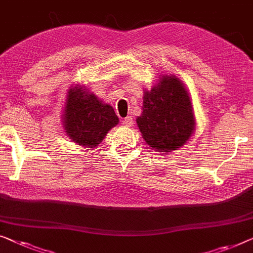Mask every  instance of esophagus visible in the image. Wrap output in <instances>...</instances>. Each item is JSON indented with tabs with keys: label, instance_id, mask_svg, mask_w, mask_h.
<instances>
[{
	"label": "esophagus",
	"instance_id": "obj_1",
	"mask_svg": "<svg viewBox=\"0 0 253 253\" xmlns=\"http://www.w3.org/2000/svg\"><path fill=\"white\" fill-rule=\"evenodd\" d=\"M122 122H123V126H124L129 127V126H131L133 124V120H132V118H131V116H127V118L124 119Z\"/></svg>",
	"mask_w": 253,
	"mask_h": 253
}]
</instances>
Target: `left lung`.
I'll return each instance as SVG.
<instances>
[{
  "label": "left lung",
  "mask_w": 253,
  "mask_h": 253,
  "mask_svg": "<svg viewBox=\"0 0 253 253\" xmlns=\"http://www.w3.org/2000/svg\"><path fill=\"white\" fill-rule=\"evenodd\" d=\"M137 126L142 138L159 153L184 146L195 130L188 91L174 75H163L151 91H145Z\"/></svg>",
  "instance_id": "obj_1"
}]
</instances>
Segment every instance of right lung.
<instances>
[{
  "label": "right lung",
  "mask_w": 253,
  "mask_h": 253,
  "mask_svg": "<svg viewBox=\"0 0 253 253\" xmlns=\"http://www.w3.org/2000/svg\"><path fill=\"white\" fill-rule=\"evenodd\" d=\"M119 123L114 109L84 86L68 90L63 114L65 132L73 142L87 148L100 144L108 131Z\"/></svg>",
  "instance_id": "obj_1"
}]
</instances>
